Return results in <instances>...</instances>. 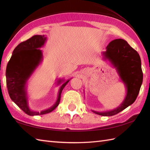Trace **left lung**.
Masks as SVG:
<instances>
[{
  "mask_svg": "<svg viewBox=\"0 0 150 150\" xmlns=\"http://www.w3.org/2000/svg\"><path fill=\"white\" fill-rule=\"evenodd\" d=\"M102 55L104 60H108L117 69L126 87V95L122 103L115 109L104 112L92 111L102 116H113L132 104L137 97L143 80L141 60L137 52L121 39L110 42Z\"/></svg>",
  "mask_w": 150,
  "mask_h": 150,
  "instance_id": "left-lung-1",
  "label": "left lung"
}]
</instances>
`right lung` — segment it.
<instances>
[{
    "label": "right lung",
    "mask_w": 150,
    "mask_h": 150,
    "mask_svg": "<svg viewBox=\"0 0 150 150\" xmlns=\"http://www.w3.org/2000/svg\"><path fill=\"white\" fill-rule=\"evenodd\" d=\"M47 40L44 35H34L30 39L20 43L13 52L8 63L6 71V84L9 97L28 115L34 116L52 112L59 104L62 91L70 81L59 79L57 85L60 87L57 99L52 106L41 111L31 110L28 104L26 84L31 75L42 60V47Z\"/></svg>",
    "instance_id": "1"
}]
</instances>
